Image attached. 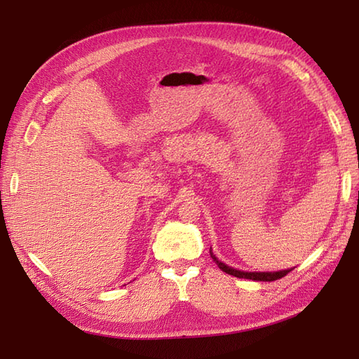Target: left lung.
Listing matches in <instances>:
<instances>
[{
    "mask_svg": "<svg viewBox=\"0 0 359 359\" xmlns=\"http://www.w3.org/2000/svg\"><path fill=\"white\" fill-rule=\"evenodd\" d=\"M210 255H211L214 262H215L217 265H219V268H220L222 271H224L226 274H231V276L238 277V278H247V280H255V281H274V280H278V278H281V277H285L286 274H289L290 271L293 269V268H290V269H283V271H276V273H247V271L235 269V268H232V266H227L226 264L220 262V260L217 259L215 255L212 253L211 248H210Z\"/></svg>",
    "mask_w": 359,
    "mask_h": 359,
    "instance_id": "obj_1",
    "label": "left lung"
}]
</instances>
